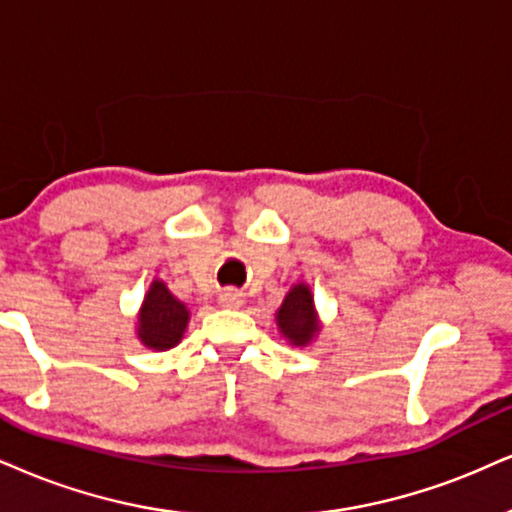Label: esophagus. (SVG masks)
<instances>
[{
  "label": "esophagus",
  "mask_w": 512,
  "mask_h": 512,
  "mask_svg": "<svg viewBox=\"0 0 512 512\" xmlns=\"http://www.w3.org/2000/svg\"><path fill=\"white\" fill-rule=\"evenodd\" d=\"M218 304L223 308H242L244 306V296L239 294L237 289H225V292L218 296Z\"/></svg>",
  "instance_id": "esophagus-1"
}]
</instances>
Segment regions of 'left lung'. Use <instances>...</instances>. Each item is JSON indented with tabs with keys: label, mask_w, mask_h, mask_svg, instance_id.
I'll return each instance as SVG.
<instances>
[{
	"label": "left lung",
	"mask_w": 512,
	"mask_h": 512,
	"mask_svg": "<svg viewBox=\"0 0 512 512\" xmlns=\"http://www.w3.org/2000/svg\"><path fill=\"white\" fill-rule=\"evenodd\" d=\"M277 330L282 332V337L294 346H306L315 339V334L320 332L318 313H315L313 294L311 287L304 282H296L289 289V294L282 301L280 311L275 313Z\"/></svg>",
	"instance_id": "left-lung-1"
}]
</instances>
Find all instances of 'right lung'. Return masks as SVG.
<instances>
[{"instance_id": "1", "label": "right lung", "mask_w": 512, "mask_h": 512, "mask_svg": "<svg viewBox=\"0 0 512 512\" xmlns=\"http://www.w3.org/2000/svg\"><path fill=\"white\" fill-rule=\"evenodd\" d=\"M189 311L175 299L166 282L154 280L144 294L140 315H137V337L147 349L168 351L180 344L187 330Z\"/></svg>"}]
</instances>
